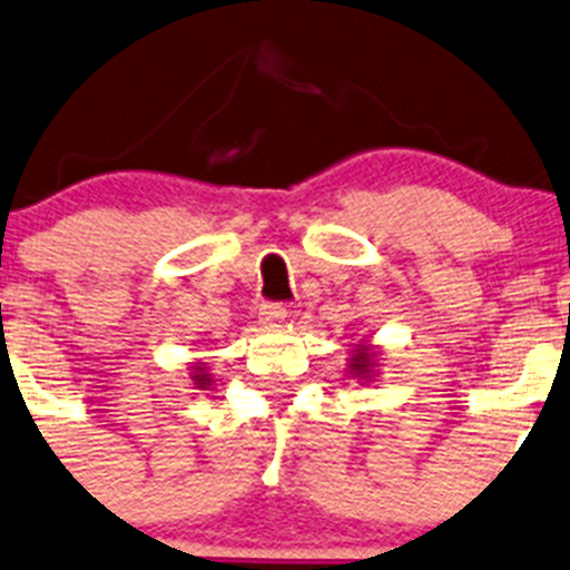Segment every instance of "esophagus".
<instances>
[{
    "label": "esophagus",
    "mask_w": 570,
    "mask_h": 570,
    "mask_svg": "<svg viewBox=\"0 0 570 570\" xmlns=\"http://www.w3.org/2000/svg\"><path fill=\"white\" fill-rule=\"evenodd\" d=\"M289 317V312H286L284 303H262L258 306V322L262 325H278V322H284Z\"/></svg>",
    "instance_id": "34e87169"
}]
</instances>
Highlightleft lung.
Instances as JSON below:
<instances>
[{"mask_svg": "<svg viewBox=\"0 0 570 570\" xmlns=\"http://www.w3.org/2000/svg\"><path fill=\"white\" fill-rule=\"evenodd\" d=\"M375 355L377 350H372L370 344H355L353 358H350V375L370 377L372 370H375Z\"/></svg>", "mask_w": 570, "mask_h": 570, "instance_id": "obj_1", "label": "left lung"}]
</instances>
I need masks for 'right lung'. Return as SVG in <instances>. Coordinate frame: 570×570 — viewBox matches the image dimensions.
I'll return each instance as SVG.
<instances>
[{
	"instance_id": "1",
	"label": "right lung",
	"mask_w": 570,
	"mask_h": 570,
	"mask_svg": "<svg viewBox=\"0 0 570 570\" xmlns=\"http://www.w3.org/2000/svg\"><path fill=\"white\" fill-rule=\"evenodd\" d=\"M193 381H195V389H209L212 386V375H206L204 364L193 366Z\"/></svg>"
}]
</instances>
